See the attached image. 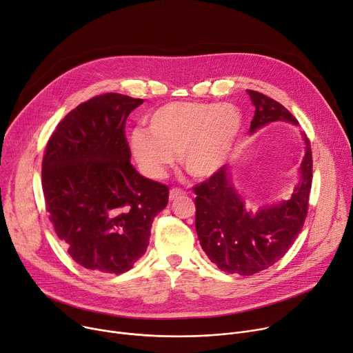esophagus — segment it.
I'll return each instance as SVG.
<instances>
[{
  "mask_svg": "<svg viewBox=\"0 0 353 353\" xmlns=\"http://www.w3.org/2000/svg\"><path fill=\"white\" fill-rule=\"evenodd\" d=\"M184 194H185V193H184L183 190H180V188H172L169 197H170V200H176V199H179V197H183Z\"/></svg>",
  "mask_w": 353,
  "mask_h": 353,
  "instance_id": "obj_1",
  "label": "esophagus"
}]
</instances>
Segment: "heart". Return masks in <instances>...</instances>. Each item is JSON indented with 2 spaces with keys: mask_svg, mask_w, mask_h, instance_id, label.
I'll list each match as a JSON object with an SVG mask.
<instances>
[{
  "mask_svg": "<svg viewBox=\"0 0 353 353\" xmlns=\"http://www.w3.org/2000/svg\"><path fill=\"white\" fill-rule=\"evenodd\" d=\"M241 128L242 114L231 104L174 101L149 115V130H134L130 146L150 179L165 177L176 154L190 176L208 179L227 163Z\"/></svg>",
  "mask_w": 353,
  "mask_h": 353,
  "instance_id": "1",
  "label": "heart"
}]
</instances>
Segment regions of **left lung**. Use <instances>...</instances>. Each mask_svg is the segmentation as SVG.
Listing matches in <instances>:
<instances>
[{
    "label": "left lung",
    "mask_w": 353,
    "mask_h": 353,
    "mask_svg": "<svg viewBox=\"0 0 353 353\" xmlns=\"http://www.w3.org/2000/svg\"><path fill=\"white\" fill-rule=\"evenodd\" d=\"M254 115L249 135L272 122L297 119L281 104L258 91L248 90ZM304 157L299 168V184L288 200L252 211L245 205L232 181L231 166H222L207 181L194 187L196 231L200 245L222 272L250 276L280 261L299 236L307 216L312 180L310 141L301 132Z\"/></svg>",
    "instance_id": "obj_1"
}]
</instances>
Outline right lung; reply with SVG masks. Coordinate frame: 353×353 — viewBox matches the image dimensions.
Instances as JSON below:
<instances>
[{
    "label": "right lung",
    "mask_w": 353,
    "mask_h": 353,
    "mask_svg": "<svg viewBox=\"0 0 353 353\" xmlns=\"http://www.w3.org/2000/svg\"><path fill=\"white\" fill-rule=\"evenodd\" d=\"M141 99L107 92L60 121L42 162V187L56 235L85 269L121 274L146 252L169 188L131 165L125 122Z\"/></svg>",
    "instance_id": "1"
}]
</instances>
